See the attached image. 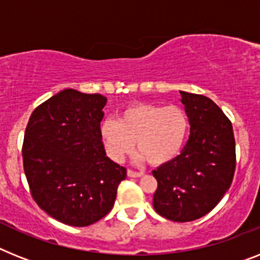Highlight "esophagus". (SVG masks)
<instances>
[{"instance_id": "34e87169", "label": "esophagus", "mask_w": 260, "mask_h": 260, "mask_svg": "<svg viewBox=\"0 0 260 260\" xmlns=\"http://www.w3.org/2000/svg\"><path fill=\"white\" fill-rule=\"evenodd\" d=\"M127 175L130 178H138V177H142L143 173L141 171H134V170H127Z\"/></svg>"}]
</instances>
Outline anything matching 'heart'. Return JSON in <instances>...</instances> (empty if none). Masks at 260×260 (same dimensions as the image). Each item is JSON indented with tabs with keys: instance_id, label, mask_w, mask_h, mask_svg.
<instances>
[{
	"instance_id": "heart-1",
	"label": "heart",
	"mask_w": 260,
	"mask_h": 260,
	"mask_svg": "<svg viewBox=\"0 0 260 260\" xmlns=\"http://www.w3.org/2000/svg\"><path fill=\"white\" fill-rule=\"evenodd\" d=\"M190 119L179 105L134 104L119 113L118 121L106 119L101 125V137L109 155L122 160L134 149L153 166L173 160L183 149Z\"/></svg>"
}]
</instances>
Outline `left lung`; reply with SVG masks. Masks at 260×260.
Masks as SVG:
<instances>
[{
	"instance_id": "left-lung-1",
	"label": "left lung",
	"mask_w": 260,
	"mask_h": 260,
	"mask_svg": "<svg viewBox=\"0 0 260 260\" xmlns=\"http://www.w3.org/2000/svg\"><path fill=\"white\" fill-rule=\"evenodd\" d=\"M181 95L190 137L179 155L153 171V205L166 219L190 222L209 214L230 188L237 155L233 125L220 107L201 94Z\"/></svg>"
}]
</instances>
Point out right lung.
I'll use <instances>...</instances> for the list:
<instances>
[{
    "label": "right lung",
    "instance_id": "obj_1",
    "mask_svg": "<svg viewBox=\"0 0 260 260\" xmlns=\"http://www.w3.org/2000/svg\"><path fill=\"white\" fill-rule=\"evenodd\" d=\"M106 98L66 89L31 113L22 145L23 171L34 202L74 227L111 211L126 167L106 156L101 137Z\"/></svg>",
    "mask_w": 260,
    "mask_h": 260
}]
</instances>
